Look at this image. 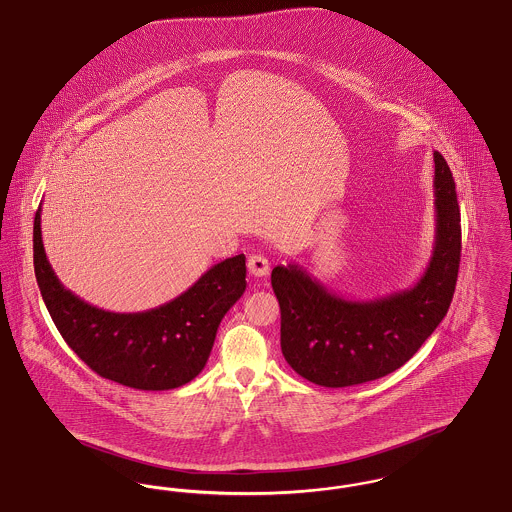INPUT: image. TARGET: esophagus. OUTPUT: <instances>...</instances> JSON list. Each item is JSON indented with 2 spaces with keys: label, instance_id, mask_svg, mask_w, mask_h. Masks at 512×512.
Segmentation results:
<instances>
[{
  "label": "esophagus",
  "instance_id": "obj_1",
  "mask_svg": "<svg viewBox=\"0 0 512 512\" xmlns=\"http://www.w3.org/2000/svg\"><path fill=\"white\" fill-rule=\"evenodd\" d=\"M247 270H249L251 276L263 278V276H267L270 267H268V261L263 255H251L247 259Z\"/></svg>",
  "mask_w": 512,
  "mask_h": 512
}]
</instances>
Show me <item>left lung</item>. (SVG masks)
I'll list each match as a JSON object with an SVG mask.
<instances>
[{"mask_svg": "<svg viewBox=\"0 0 512 512\" xmlns=\"http://www.w3.org/2000/svg\"><path fill=\"white\" fill-rule=\"evenodd\" d=\"M434 163L436 240L413 288L345 299L299 265L272 268L282 355L305 380L324 388L378 380L405 365L447 315L461 263V211L453 174L439 151Z\"/></svg>", "mask_w": 512, "mask_h": 512, "instance_id": "obj_1", "label": "left lung"}]
</instances>
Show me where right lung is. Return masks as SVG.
Returning <instances> with one entry per match:
<instances>
[{"mask_svg":"<svg viewBox=\"0 0 512 512\" xmlns=\"http://www.w3.org/2000/svg\"><path fill=\"white\" fill-rule=\"evenodd\" d=\"M42 207L34 217V272L57 330L99 376L134 390L192 382L207 363L220 320L245 292V255L209 268L192 288L142 313L103 311L67 290L46 257Z\"/></svg>","mask_w":512,"mask_h":512,"instance_id":"obj_1","label":"right lung"}]
</instances>
